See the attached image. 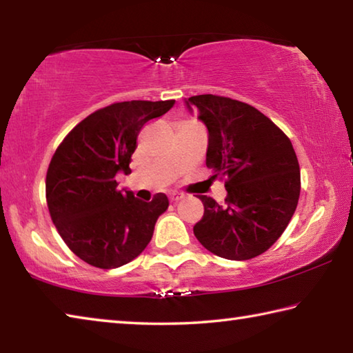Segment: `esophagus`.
<instances>
[{"label":"esophagus","instance_id":"obj_1","mask_svg":"<svg viewBox=\"0 0 353 353\" xmlns=\"http://www.w3.org/2000/svg\"><path fill=\"white\" fill-rule=\"evenodd\" d=\"M183 198V194H181V193H171L170 194V201L171 202H177V201H181Z\"/></svg>","mask_w":353,"mask_h":353}]
</instances>
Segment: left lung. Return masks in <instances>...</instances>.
Instances as JSON below:
<instances>
[{
	"label": "left lung",
	"mask_w": 353,
	"mask_h": 353,
	"mask_svg": "<svg viewBox=\"0 0 353 353\" xmlns=\"http://www.w3.org/2000/svg\"><path fill=\"white\" fill-rule=\"evenodd\" d=\"M183 101L207 128V168L227 179L225 204L199 196L204 216L194 236L223 259H254L279 240L294 214L301 194L294 149L270 118L241 101L214 94Z\"/></svg>",
	"instance_id": "1"
}]
</instances>
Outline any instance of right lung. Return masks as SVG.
I'll use <instances>...</instances> for the list:
<instances>
[{
  "label": "right lung",
  "mask_w": 353,
  "mask_h": 353,
  "mask_svg": "<svg viewBox=\"0 0 353 353\" xmlns=\"http://www.w3.org/2000/svg\"><path fill=\"white\" fill-rule=\"evenodd\" d=\"M176 101H126L99 109L77 124L52 155L46 172L50 214L67 246L88 265L112 270L139 256L170 201L151 202L117 190L118 172L130 174L137 137L149 119Z\"/></svg>",
  "instance_id": "add662e5"
}]
</instances>
